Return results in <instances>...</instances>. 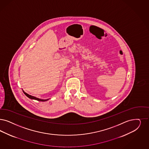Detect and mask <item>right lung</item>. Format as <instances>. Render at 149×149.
<instances>
[{
  "label": "right lung",
  "instance_id": "right-lung-1",
  "mask_svg": "<svg viewBox=\"0 0 149 149\" xmlns=\"http://www.w3.org/2000/svg\"><path fill=\"white\" fill-rule=\"evenodd\" d=\"M23 92H24V93L25 94V95H26L28 97V98H29L30 99H35V100H38V101H41V102H45V101H46V100H49V99H39V98H36V97H33V96H32V95H29V94H28V93H25L24 91H23Z\"/></svg>",
  "mask_w": 149,
  "mask_h": 149
}]
</instances>
